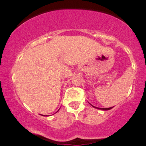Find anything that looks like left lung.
<instances>
[{
    "instance_id": "1",
    "label": "left lung",
    "mask_w": 146,
    "mask_h": 146,
    "mask_svg": "<svg viewBox=\"0 0 146 146\" xmlns=\"http://www.w3.org/2000/svg\"><path fill=\"white\" fill-rule=\"evenodd\" d=\"M93 107H95V106H93ZM95 108H98V109H100V110H110L112 108H113V107H110V108H97V107H95Z\"/></svg>"
}]
</instances>
